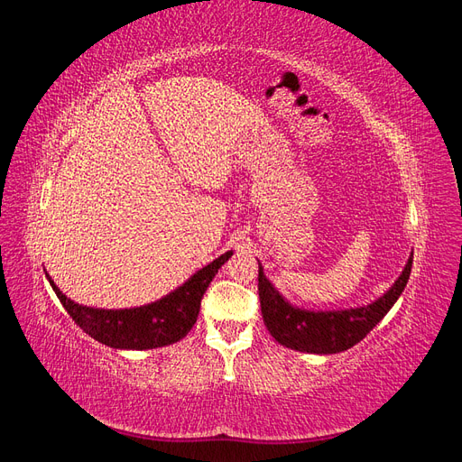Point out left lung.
Here are the masks:
<instances>
[{"mask_svg": "<svg viewBox=\"0 0 462 462\" xmlns=\"http://www.w3.org/2000/svg\"><path fill=\"white\" fill-rule=\"evenodd\" d=\"M412 253L397 282L375 300L339 310H309L289 302L263 273L258 260V295L263 324L272 337L292 351L310 355H335L360 343L380 324L407 287Z\"/></svg>", "mask_w": 462, "mask_h": 462, "instance_id": "8db88e82", "label": "left lung"}]
</instances>
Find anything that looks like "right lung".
<instances>
[{
    "label": "right lung",
    "instance_id": "add662e5",
    "mask_svg": "<svg viewBox=\"0 0 462 462\" xmlns=\"http://www.w3.org/2000/svg\"><path fill=\"white\" fill-rule=\"evenodd\" d=\"M233 256L227 250L202 270L192 273L183 285L167 292L156 302L134 306V309H94L69 299L53 283L46 272L48 282L55 295L61 300L67 314L75 324L88 333L90 337L111 348H127V351H146L180 341L197 324L200 300L208 285L212 283L217 270Z\"/></svg>",
    "mask_w": 462,
    "mask_h": 462
}]
</instances>
